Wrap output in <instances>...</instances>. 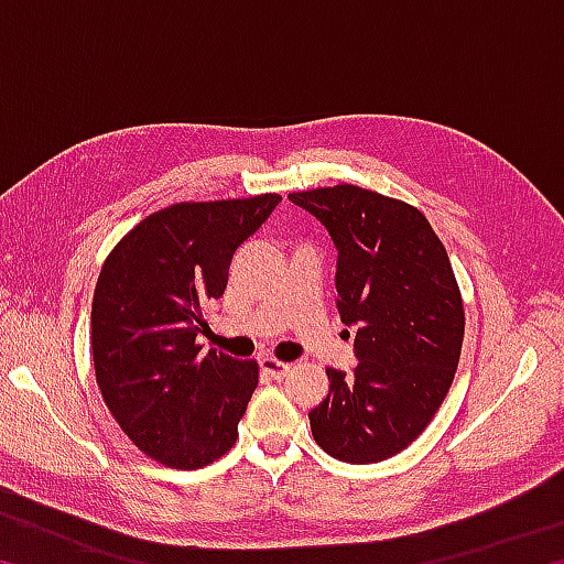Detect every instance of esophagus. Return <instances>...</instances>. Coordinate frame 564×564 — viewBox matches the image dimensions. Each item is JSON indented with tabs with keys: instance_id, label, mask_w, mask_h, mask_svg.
Instances as JSON below:
<instances>
[{
	"instance_id": "1",
	"label": "esophagus",
	"mask_w": 564,
	"mask_h": 564,
	"mask_svg": "<svg viewBox=\"0 0 564 564\" xmlns=\"http://www.w3.org/2000/svg\"><path fill=\"white\" fill-rule=\"evenodd\" d=\"M261 370L269 378H273V380H283L285 376L291 373V362H283V360H279V358H271V356H263L261 358Z\"/></svg>"
}]
</instances>
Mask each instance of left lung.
<instances>
[{
    "instance_id": "left-lung-1",
    "label": "left lung",
    "mask_w": 564,
    "mask_h": 564,
    "mask_svg": "<svg viewBox=\"0 0 564 564\" xmlns=\"http://www.w3.org/2000/svg\"><path fill=\"white\" fill-rule=\"evenodd\" d=\"M338 248V313L358 366L326 368L311 431L343 463H380L415 441L453 386L465 311L451 259L415 206L340 184L289 194Z\"/></svg>"
}]
</instances>
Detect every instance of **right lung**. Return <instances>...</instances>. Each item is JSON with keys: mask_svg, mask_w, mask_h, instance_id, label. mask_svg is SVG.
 <instances>
[{"mask_svg": "<svg viewBox=\"0 0 564 564\" xmlns=\"http://www.w3.org/2000/svg\"><path fill=\"white\" fill-rule=\"evenodd\" d=\"M279 194L191 202L147 216L113 246L91 301V356L104 403L141 453L196 470L231 451L259 362L202 356L206 308Z\"/></svg>", "mask_w": 564, "mask_h": 564, "instance_id": "add662e5", "label": "right lung"}]
</instances>
